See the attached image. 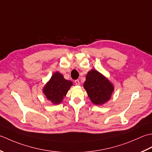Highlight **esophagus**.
I'll return each instance as SVG.
<instances>
[{"label": "esophagus", "mask_w": 152, "mask_h": 152, "mask_svg": "<svg viewBox=\"0 0 152 152\" xmlns=\"http://www.w3.org/2000/svg\"><path fill=\"white\" fill-rule=\"evenodd\" d=\"M75 84L76 85H80L79 80H75Z\"/></svg>", "instance_id": "34e87169"}]
</instances>
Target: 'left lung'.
Instances as JSON below:
<instances>
[{
  "label": "left lung",
  "instance_id": "obj_1",
  "mask_svg": "<svg viewBox=\"0 0 152 152\" xmlns=\"http://www.w3.org/2000/svg\"><path fill=\"white\" fill-rule=\"evenodd\" d=\"M83 86L91 102L98 106L109 101L114 91V86L110 80L94 69L88 71Z\"/></svg>",
  "mask_w": 152,
  "mask_h": 152
}]
</instances>
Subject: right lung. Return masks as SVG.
Returning a JSON list of instances; mask_svg holds the SVG:
<instances>
[{"label":"right lung","instance_id":"add662e5","mask_svg":"<svg viewBox=\"0 0 152 152\" xmlns=\"http://www.w3.org/2000/svg\"><path fill=\"white\" fill-rule=\"evenodd\" d=\"M73 83L64 79L62 74L55 72L42 88L43 94L54 105L60 104L66 96Z\"/></svg>","mask_w":152,"mask_h":152}]
</instances>
